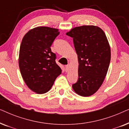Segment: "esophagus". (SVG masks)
Here are the masks:
<instances>
[{"instance_id":"esophagus-1","label":"esophagus","mask_w":129,"mask_h":129,"mask_svg":"<svg viewBox=\"0 0 129 129\" xmlns=\"http://www.w3.org/2000/svg\"><path fill=\"white\" fill-rule=\"evenodd\" d=\"M69 68H70L69 65H66V66H65V69H66V72H68L69 70Z\"/></svg>"}]
</instances>
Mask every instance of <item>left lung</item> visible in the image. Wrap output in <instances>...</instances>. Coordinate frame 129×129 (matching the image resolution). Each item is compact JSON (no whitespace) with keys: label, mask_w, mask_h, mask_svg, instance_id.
Here are the masks:
<instances>
[{"label":"left lung","mask_w":129,"mask_h":129,"mask_svg":"<svg viewBox=\"0 0 129 129\" xmlns=\"http://www.w3.org/2000/svg\"><path fill=\"white\" fill-rule=\"evenodd\" d=\"M73 38L78 56V80L72 87L83 97L96 93L103 83L110 61V47L105 33L95 26L73 28L66 33Z\"/></svg>","instance_id":"left-lung-1"}]
</instances>
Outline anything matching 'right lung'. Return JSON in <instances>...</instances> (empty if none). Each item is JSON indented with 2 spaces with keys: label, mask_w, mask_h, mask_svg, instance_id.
Wrapping results in <instances>:
<instances>
[{
  "label": "right lung",
  "mask_w": 129,
  "mask_h": 129,
  "mask_svg": "<svg viewBox=\"0 0 129 129\" xmlns=\"http://www.w3.org/2000/svg\"><path fill=\"white\" fill-rule=\"evenodd\" d=\"M59 33L57 29L40 26L30 30L21 43L20 73L28 87L38 94L47 92L61 73L56 63V54L50 49Z\"/></svg>",
  "instance_id": "right-lung-1"
}]
</instances>
